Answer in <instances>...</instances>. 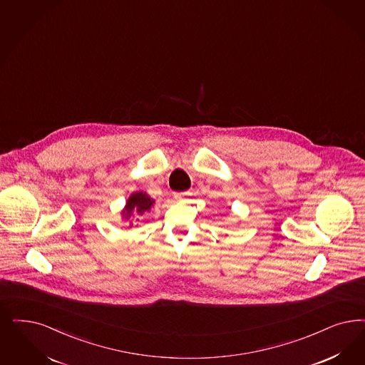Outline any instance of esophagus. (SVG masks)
Here are the masks:
<instances>
[{"instance_id":"esophagus-1","label":"esophagus","mask_w":365,"mask_h":365,"mask_svg":"<svg viewBox=\"0 0 365 365\" xmlns=\"http://www.w3.org/2000/svg\"><path fill=\"white\" fill-rule=\"evenodd\" d=\"M185 194H182V192H176L175 194V200L178 202H185Z\"/></svg>"}]
</instances>
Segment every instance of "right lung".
Masks as SVG:
<instances>
[{
  "instance_id": "1",
  "label": "right lung",
  "mask_w": 365,
  "mask_h": 365,
  "mask_svg": "<svg viewBox=\"0 0 365 365\" xmlns=\"http://www.w3.org/2000/svg\"><path fill=\"white\" fill-rule=\"evenodd\" d=\"M155 201L152 200L151 197L144 192V191H136L133 194L129 195L128 201L125 203V207L121 212V217L128 221L129 218L133 217V214H138V217L136 221L141 220V217H144L145 213L151 212V207L153 206ZM133 224L129 222V227H132Z\"/></svg>"
}]
</instances>
